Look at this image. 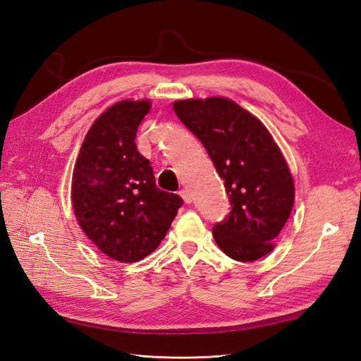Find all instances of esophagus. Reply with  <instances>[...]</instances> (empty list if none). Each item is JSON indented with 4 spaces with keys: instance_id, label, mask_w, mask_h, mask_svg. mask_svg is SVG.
<instances>
[{
    "instance_id": "34e87169",
    "label": "esophagus",
    "mask_w": 361,
    "mask_h": 361,
    "mask_svg": "<svg viewBox=\"0 0 361 361\" xmlns=\"http://www.w3.org/2000/svg\"><path fill=\"white\" fill-rule=\"evenodd\" d=\"M180 196L184 200L185 204H190L192 202V193L189 189H181L180 190Z\"/></svg>"
}]
</instances>
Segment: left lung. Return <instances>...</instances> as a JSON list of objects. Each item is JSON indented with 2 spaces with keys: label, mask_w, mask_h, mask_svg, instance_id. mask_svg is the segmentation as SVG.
Instances as JSON below:
<instances>
[{
  "label": "left lung",
  "mask_w": 361,
  "mask_h": 361,
  "mask_svg": "<svg viewBox=\"0 0 361 361\" xmlns=\"http://www.w3.org/2000/svg\"><path fill=\"white\" fill-rule=\"evenodd\" d=\"M172 108L225 181L232 207L213 226L217 246L241 262L265 257L294 205V181L273 136L257 117L225 97L177 100Z\"/></svg>",
  "instance_id": "left-lung-1"
}]
</instances>
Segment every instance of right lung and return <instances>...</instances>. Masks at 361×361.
Instances as JSON below:
<instances>
[{"instance_id":"1","label":"right lung","mask_w":361,"mask_h":361,"mask_svg":"<svg viewBox=\"0 0 361 361\" xmlns=\"http://www.w3.org/2000/svg\"><path fill=\"white\" fill-rule=\"evenodd\" d=\"M149 100H121L92 123L72 177L75 216L109 258L137 262L159 247L183 200L160 190L149 160L139 153L137 126Z\"/></svg>"}]
</instances>
